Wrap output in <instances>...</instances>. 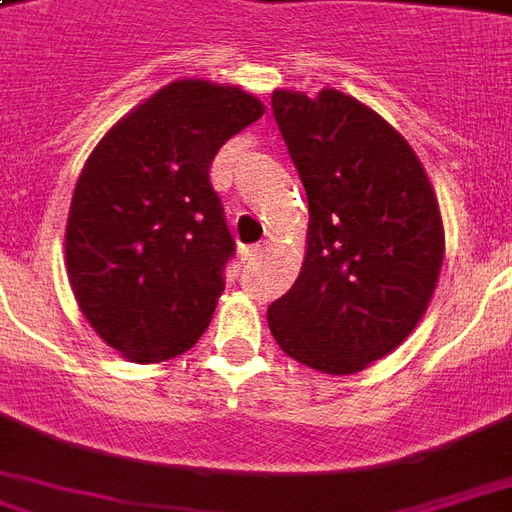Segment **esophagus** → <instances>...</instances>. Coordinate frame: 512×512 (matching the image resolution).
Returning <instances> with one entry per match:
<instances>
[{
  "instance_id": "esophagus-1",
  "label": "esophagus",
  "mask_w": 512,
  "mask_h": 512,
  "mask_svg": "<svg viewBox=\"0 0 512 512\" xmlns=\"http://www.w3.org/2000/svg\"><path fill=\"white\" fill-rule=\"evenodd\" d=\"M263 249H266V246H263V244H252V246H246V249H244V257H246V260H255V257L263 255Z\"/></svg>"
}]
</instances>
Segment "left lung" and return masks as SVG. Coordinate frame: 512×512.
I'll list each match as a JSON object with an SVG mask.
<instances>
[{"mask_svg": "<svg viewBox=\"0 0 512 512\" xmlns=\"http://www.w3.org/2000/svg\"><path fill=\"white\" fill-rule=\"evenodd\" d=\"M309 200L306 257L268 306L276 344L323 374L363 372L420 323L445 230L426 170L380 113L350 94H271Z\"/></svg>", "mask_w": 512, "mask_h": 512, "instance_id": "obj_1", "label": "left lung"}]
</instances>
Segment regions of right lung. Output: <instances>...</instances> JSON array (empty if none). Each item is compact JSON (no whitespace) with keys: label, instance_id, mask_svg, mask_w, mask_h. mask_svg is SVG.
I'll return each instance as SVG.
<instances>
[{"label":"right lung","instance_id":"obj_1","mask_svg":"<svg viewBox=\"0 0 512 512\" xmlns=\"http://www.w3.org/2000/svg\"><path fill=\"white\" fill-rule=\"evenodd\" d=\"M263 111L238 86L173 81L83 165L64 233L67 276L83 317L124 358H176L211 323L236 241L208 168Z\"/></svg>","mask_w":512,"mask_h":512}]
</instances>
